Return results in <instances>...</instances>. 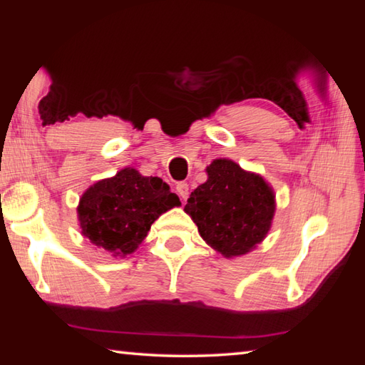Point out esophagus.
<instances>
[{
	"label": "esophagus",
	"instance_id": "obj_1",
	"mask_svg": "<svg viewBox=\"0 0 365 365\" xmlns=\"http://www.w3.org/2000/svg\"><path fill=\"white\" fill-rule=\"evenodd\" d=\"M175 190H177V193H178V196L182 197V200H187V197H188V183L187 182L177 183Z\"/></svg>",
	"mask_w": 365,
	"mask_h": 365
}]
</instances>
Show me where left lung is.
<instances>
[{
	"label": "left lung",
	"mask_w": 365,
	"mask_h": 365,
	"mask_svg": "<svg viewBox=\"0 0 365 365\" xmlns=\"http://www.w3.org/2000/svg\"><path fill=\"white\" fill-rule=\"evenodd\" d=\"M206 170L207 182L190 195L185 211L220 255H246L267 235L275 196L262 177L245 172L233 160L215 159Z\"/></svg>",
	"instance_id": "8db88e82"
}]
</instances>
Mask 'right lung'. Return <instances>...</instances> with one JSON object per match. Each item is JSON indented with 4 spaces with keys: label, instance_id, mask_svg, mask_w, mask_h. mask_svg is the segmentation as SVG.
I'll use <instances>...</instances> for the list:
<instances>
[{
    "label": "right lung",
    "instance_id": "add662e5",
    "mask_svg": "<svg viewBox=\"0 0 365 365\" xmlns=\"http://www.w3.org/2000/svg\"><path fill=\"white\" fill-rule=\"evenodd\" d=\"M178 205V196L159 177L123 169L86 190L77 212L91 243L113 256H127L143 242L153 222Z\"/></svg>",
    "mask_w": 365,
    "mask_h": 365
}]
</instances>
